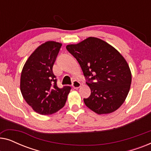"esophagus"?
Here are the masks:
<instances>
[{
	"label": "esophagus",
	"mask_w": 151,
	"mask_h": 151,
	"mask_svg": "<svg viewBox=\"0 0 151 151\" xmlns=\"http://www.w3.org/2000/svg\"><path fill=\"white\" fill-rule=\"evenodd\" d=\"M80 86H81V84H80V82L79 81H78V80H73V82H72V86L74 88H78L79 87H80Z\"/></svg>",
	"instance_id": "esophagus-1"
}]
</instances>
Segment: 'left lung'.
<instances>
[{"label": "left lung", "instance_id": "left-lung-1", "mask_svg": "<svg viewBox=\"0 0 151 151\" xmlns=\"http://www.w3.org/2000/svg\"><path fill=\"white\" fill-rule=\"evenodd\" d=\"M67 51L76 58L91 88L84 104L98 114L116 111L124 102L131 84V72L118 51L100 38L89 37Z\"/></svg>", "mask_w": 151, "mask_h": 151}]
</instances>
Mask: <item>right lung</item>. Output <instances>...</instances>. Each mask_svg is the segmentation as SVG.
Listing matches in <instances>:
<instances>
[{
    "instance_id": "add662e5",
    "label": "right lung",
    "mask_w": 151,
    "mask_h": 151,
    "mask_svg": "<svg viewBox=\"0 0 151 151\" xmlns=\"http://www.w3.org/2000/svg\"><path fill=\"white\" fill-rule=\"evenodd\" d=\"M62 44L47 41L29 57L20 76V91L26 102L40 115H51L65 106L71 86L58 88L53 66Z\"/></svg>"
}]
</instances>
